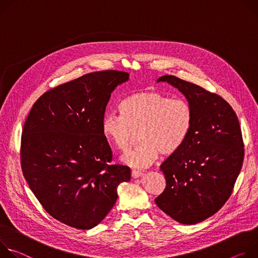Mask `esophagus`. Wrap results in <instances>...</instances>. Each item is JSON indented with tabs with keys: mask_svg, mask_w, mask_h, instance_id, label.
<instances>
[{
	"mask_svg": "<svg viewBox=\"0 0 258 258\" xmlns=\"http://www.w3.org/2000/svg\"><path fill=\"white\" fill-rule=\"evenodd\" d=\"M131 175H132L133 178H138V177L144 175V172H142V171H140V170L133 169V170L131 171Z\"/></svg>",
	"mask_w": 258,
	"mask_h": 258,
	"instance_id": "obj_1",
	"label": "esophagus"
}]
</instances>
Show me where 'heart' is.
<instances>
[{
  "label": "heart",
  "instance_id": "b5f03b06",
  "mask_svg": "<svg viewBox=\"0 0 258 258\" xmlns=\"http://www.w3.org/2000/svg\"><path fill=\"white\" fill-rule=\"evenodd\" d=\"M119 109L120 114H104L102 134L117 150L125 152L138 132L139 144L122 158L125 164L136 168L150 166L160 153H176L192 126L194 112L188 101L159 91L132 93L122 99Z\"/></svg>",
  "mask_w": 258,
  "mask_h": 258
}]
</instances>
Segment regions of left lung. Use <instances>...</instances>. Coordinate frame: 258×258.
Masks as SVG:
<instances>
[{
	"label": "left lung",
	"mask_w": 258,
	"mask_h": 258,
	"mask_svg": "<svg viewBox=\"0 0 258 258\" xmlns=\"http://www.w3.org/2000/svg\"><path fill=\"white\" fill-rule=\"evenodd\" d=\"M187 99L194 112L183 146L161 165L164 191L158 207L183 224L201 222L231 197L244 160L241 126L233 107L221 96L175 76H163Z\"/></svg>",
	"instance_id": "8db88e82"
}]
</instances>
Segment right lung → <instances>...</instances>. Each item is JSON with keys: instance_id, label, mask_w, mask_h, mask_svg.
I'll list each match as a JSON object with an SVG mask.
<instances>
[{"instance_id": "right-lung-1", "label": "right lung", "mask_w": 258, "mask_h": 258, "mask_svg": "<svg viewBox=\"0 0 258 258\" xmlns=\"http://www.w3.org/2000/svg\"><path fill=\"white\" fill-rule=\"evenodd\" d=\"M129 78L121 71L86 74L46 91L25 120L20 164L35 197L53 218L78 230L97 225L129 181L127 166L110 164L101 123L110 94Z\"/></svg>"}]
</instances>
